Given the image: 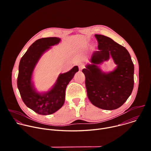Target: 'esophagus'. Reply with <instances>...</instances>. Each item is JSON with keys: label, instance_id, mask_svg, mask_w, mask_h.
Instances as JSON below:
<instances>
[{"label": "esophagus", "instance_id": "1", "mask_svg": "<svg viewBox=\"0 0 151 151\" xmlns=\"http://www.w3.org/2000/svg\"><path fill=\"white\" fill-rule=\"evenodd\" d=\"M78 67H79V69L80 70H82L85 68V66H84V65H83V64H79V65H78Z\"/></svg>", "mask_w": 151, "mask_h": 151}]
</instances>
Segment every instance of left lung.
Listing matches in <instances>:
<instances>
[{"mask_svg":"<svg viewBox=\"0 0 151 151\" xmlns=\"http://www.w3.org/2000/svg\"><path fill=\"white\" fill-rule=\"evenodd\" d=\"M98 42V51L91 57V64L82 70L85 76L87 96L95 106L104 110L119 108L131 95L134 87V64L126 48L109 37L94 35ZM111 56L117 65L108 74L98 66Z\"/></svg>","mask_w":151,"mask_h":151,"instance_id":"obj_1","label":"left lung"}]
</instances>
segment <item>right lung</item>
I'll return each instance as SVG.
<instances>
[{"mask_svg":"<svg viewBox=\"0 0 151 151\" xmlns=\"http://www.w3.org/2000/svg\"><path fill=\"white\" fill-rule=\"evenodd\" d=\"M60 41V39L55 37L37 39L29 48L19 64L17 87L21 99L28 107L40 115H51L61 108L65 101L67 85L78 72L76 66L70 71L60 74L52 89L45 93H37L34 88L32 76L36 64L43 53Z\"/></svg>","mask_w":151,"mask_h":151,"instance_id":"1","label":"right lung"}]
</instances>
